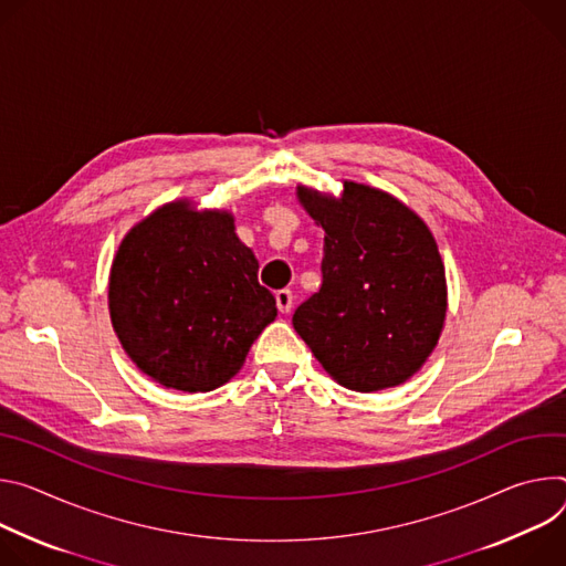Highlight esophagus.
I'll use <instances>...</instances> for the list:
<instances>
[{"instance_id":"esophagus-1","label":"esophagus","mask_w":566,"mask_h":566,"mask_svg":"<svg viewBox=\"0 0 566 566\" xmlns=\"http://www.w3.org/2000/svg\"><path fill=\"white\" fill-rule=\"evenodd\" d=\"M292 303H294V296H292L290 290H279L276 292V305H279L283 315H287V312L292 310Z\"/></svg>"}]
</instances>
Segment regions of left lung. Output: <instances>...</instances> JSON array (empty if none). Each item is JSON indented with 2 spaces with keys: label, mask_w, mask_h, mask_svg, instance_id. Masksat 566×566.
Listing matches in <instances>:
<instances>
[{
  "label": "left lung",
  "mask_w": 566,
  "mask_h": 566,
  "mask_svg": "<svg viewBox=\"0 0 566 566\" xmlns=\"http://www.w3.org/2000/svg\"><path fill=\"white\" fill-rule=\"evenodd\" d=\"M326 231L324 283L292 324L331 378L359 394L398 387L441 339L448 281L424 220L380 188L344 179L339 198L296 186Z\"/></svg>",
  "instance_id": "obj_1"
}]
</instances>
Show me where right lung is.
<instances>
[{"label": "right lung", "instance_id": "right-lung-1", "mask_svg": "<svg viewBox=\"0 0 566 566\" xmlns=\"http://www.w3.org/2000/svg\"><path fill=\"white\" fill-rule=\"evenodd\" d=\"M107 305L137 368L184 394L227 385L279 312L233 213L200 211L188 198L161 205L123 235Z\"/></svg>", "mask_w": 566, "mask_h": 566}]
</instances>
